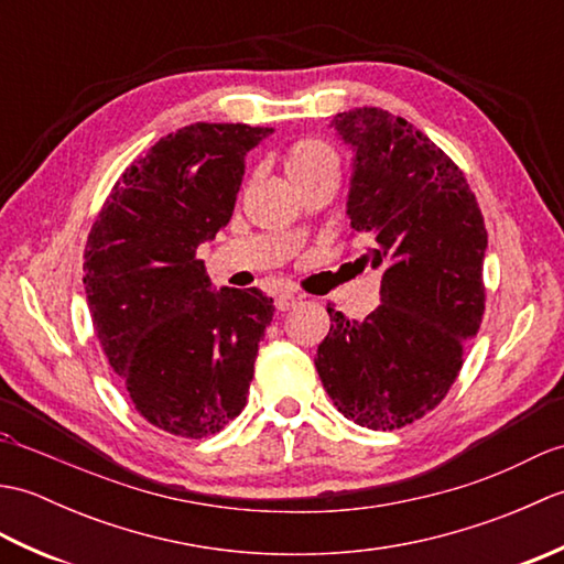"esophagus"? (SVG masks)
<instances>
[{"mask_svg":"<svg viewBox=\"0 0 564 564\" xmlns=\"http://www.w3.org/2000/svg\"><path fill=\"white\" fill-rule=\"evenodd\" d=\"M297 303H301V297L293 295V293H281V295H275V310H281V313H285V310L295 307Z\"/></svg>","mask_w":564,"mask_h":564,"instance_id":"34e87169","label":"esophagus"}]
</instances>
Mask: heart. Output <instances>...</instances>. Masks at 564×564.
Returning <instances> with one entry per match:
<instances>
[{"mask_svg": "<svg viewBox=\"0 0 564 564\" xmlns=\"http://www.w3.org/2000/svg\"><path fill=\"white\" fill-rule=\"evenodd\" d=\"M285 174L291 176L293 184L307 182V178L332 174L337 176L339 172V158L332 145L315 138L297 140L289 148L283 158Z\"/></svg>", "mask_w": 564, "mask_h": 564, "instance_id": "obj_1", "label": "heart"}]
</instances>
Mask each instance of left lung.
I'll return each mask as SVG.
<instances>
[{
    "mask_svg": "<svg viewBox=\"0 0 564 564\" xmlns=\"http://www.w3.org/2000/svg\"><path fill=\"white\" fill-rule=\"evenodd\" d=\"M354 148L346 213L370 237L361 257L382 271L380 305L332 327L315 368L334 406L373 431L416 422L446 398L485 315L482 210L446 152L376 106L334 116Z\"/></svg>",
    "mask_w": 564,
    "mask_h": 564,
    "instance_id": "left-lung-1",
    "label": "left lung"
}]
</instances>
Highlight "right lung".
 I'll return each instance as SVG.
<instances>
[{
  "label": "right lung",
  "mask_w": 564,
  "mask_h": 564,
  "mask_svg": "<svg viewBox=\"0 0 564 564\" xmlns=\"http://www.w3.org/2000/svg\"><path fill=\"white\" fill-rule=\"evenodd\" d=\"M273 128L194 123L140 154L111 188L84 249L101 349L140 416L206 438L245 410L273 297L215 293L198 247L230 223L245 154Z\"/></svg>",
  "instance_id": "obj_1"
}]
</instances>
